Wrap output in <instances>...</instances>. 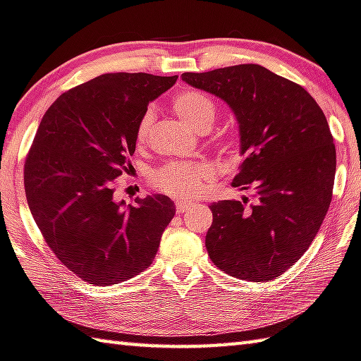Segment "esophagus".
<instances>
[{
  "label": "esophagus",
  "mask_w": 361,
  "mask_h": 361,
  "mask_svg": "<svg viewBox=\"0 0 361 361\" xmlns=\"http://www.w3.org/2000/svg\"><path fill=\"white\" fill-rule=\"evenodd\" d=\"M191 205H192V203H191V202L178 200V202H176V213H178V214H181V213H185V212H188V209H189V208H191Z\"/></svg>",
  "instance_id": "1"
}]
</instances>
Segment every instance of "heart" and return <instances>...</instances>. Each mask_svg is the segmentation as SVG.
Returning a JSON list of instances; mask_svg holds the SVG:
<instances>
[{
	"label": "heart",
	"instance_id": "heart-1",
	"mask_svg": "<svg viewBox=\"0 0 361 361\" xmlns=\"http://www.w3.org/2000/svg\"><path fill=\"white\" fill-rule=\"evenodd\" d=\"M173 109L183 121L194 130L212 126L216 116L213 101L197 91H183L173 99ZM153 123V110H147L137 124V142L147 139ZM212 178V170L200 162H169L154 170L152 181L156 189L173 197L189 199L203 191L205 183Z\"/></svg>",
	"mask_w": 361,
	"mask_h": 361
}]
</instances>
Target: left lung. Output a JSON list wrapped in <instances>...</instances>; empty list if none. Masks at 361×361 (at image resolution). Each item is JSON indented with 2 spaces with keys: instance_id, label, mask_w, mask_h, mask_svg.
Segmentation results:
<instances>
[{
  "instance_id": "obj_1",
  "label": "left lung",
  "mask_w": 361,
  "mask_h": 361,
  "mask_svg": "<svg viewBox=\"0 0 361 361\" xmlns=\"http://www.w3.org/2000/svg\"><path fill=\"white\" fill-rule=\"evenodd\" d=\"M181 78L231 107L243 156L232 186L255 191L249 205L247 197L212 203L209 259L243 281L278 278L310 247L331 202L336 148L322 109L303 87L259 64Z\"/></svg>"
}]
</instances>
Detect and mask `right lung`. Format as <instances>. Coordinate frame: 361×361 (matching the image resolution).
Returning a JSON list of instances; mask_svg holds the SVG:
<instances>
[{"mask_svg":"<svg viewBox=\"0 0 361 361\" xmlns=\"http://www.w3.org/2000/svg\"><path fill=\"white\" fill-rule=\"evenodd\" d=\"M176 78L102 74L63 93L39 124L25 162L26 200L49 247L88 284H118L148 268L175 216L167 195L126 205L114 192L142 115Z\"/></svg>","mask_w":361,"mask_h":361,"instance_id":"right-lung-1","label":"right lung"}]
</instances>
